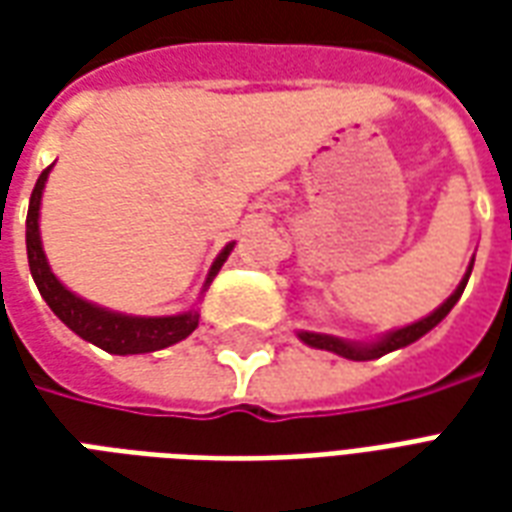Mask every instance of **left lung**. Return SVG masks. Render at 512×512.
Masks as SVG:
<instances>
[{
    "mask_svg": "<svg viewBox=\"0 0 512 512\" xmlns=\"http://www.w3.org/2000/svg\"><path fill=\"white\" fill-rule=\"evenodd\" d=\"M474 268V257L469 260V268H466V274L458 282V288L452 290V296L444 304H439L436 310L425 315V318H419V321L408 323V326H400V329H392V332L381 334L376 340H343V337H334V334H321V332H296L301 343L310 345V348H321V351H332V354L343 356V359H351V362H370V359H378V356L392 354L397 348H406V345L417 343L419 337H425L430 329H436L450 310L458 304L461 299L463 288H466V282H469V274H472Z\"/></svg>",
    "mask_w": 512,
    "mask_h": 512,
    "instance_id": "obj_1",
    "label": "left lung"
}]
</instances>
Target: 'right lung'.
<instances>
[{
    "instance_id": "right-lung-1",
    "label": "right lung",
    "mask_w": 512,
    "mask_h": 512,
    "mask_svg": "<svg viewBox=\"0 0 512 512\" xmlns=\"http://www.w3.org/2000/svg\"><path fill=\"white\" fill-rule=\"evenodd\" d=\"M51 167L40 172L38 183L32 189V197H29L27 213L29 271H32V279H35L40 296L49 304L51 312L71 332L79 334L87 343L104 348L106 354H150V351H161V348H169V345L186 340L197 329V323H200V312L197 310L178 312V315H156V318H150V315H126V312H115L109 310V307H101V304H93V301L76 296L73 290L65 288L57 279V274L49 266V257L43 252V241H40V202H43V189H46ZM233 246L235 241H230L216 255L213 266L208 268V277H205V285H202L200 293L208 290L213 277L224 266V260L233 252Z\"/></svg>"
}]
</instances>
